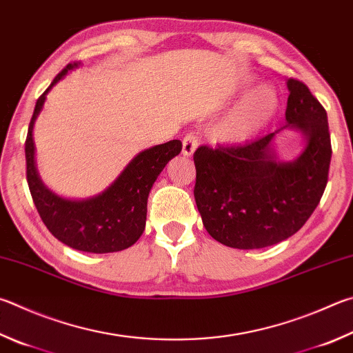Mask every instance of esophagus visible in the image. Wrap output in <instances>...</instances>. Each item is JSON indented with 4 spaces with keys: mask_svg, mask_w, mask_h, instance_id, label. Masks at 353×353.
Masks as SVG:
<instances>
[{
    "mask_svg": "<svg viewBox=\"0 0 353 353\" xmlns=\"http://www.w3.org/2000/svg\"><path fill=\"white\" fill-rule=\"evenodd\" d=\"M196 148H197V139L194 136V132H190L182 140V154L185 157H191L194 154Z\"/></svg>",
    "mask_w": 353,
    "mask_h": 353,
    "instance_id": "34e87169",
    "label": "esophagus"
}]
</instances>
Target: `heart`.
Instances as JSON below:
<instances>
[{
  "label": "heart",
  "mask_w": 353,
  "mask_h": 353,
  "mask_svg": "<svg viewBox=\"0 0 353 353\" xmlns=\"http://www.w3.org/2000/svg\"><path fill=\"white\" fill-rule=\"evenodd\" d=\"M278 105L279 99L273 88L267 85L254 88L211 128L210 137L221 146L245 145L268 125L278 111Z\"/></svg>",
  "instance_id": "obj_1"
}]
</instances>
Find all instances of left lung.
Masks as SVG:
<instances>
[{
  "label": "left lung",
  "mask_w": 353,
  "mask_h": 353,
  "mask_svg": "<svg viewBox=\"0 0 353 353\" xmlns=\"http://www.w3.org/2000/svg\"><path fill=\"white\" fill-rule=\"evenodd\" d=\"M285 125L256 142L194 152V199L203 227L223 245L253 250L285 241L304 225L327 185L332 157L327 112L304 83L287 80ZM298 130L305 145L281 161L276 136Z\"/></svg>",
  "instance_id": "1"
}]
</instances>
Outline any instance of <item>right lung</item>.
<instances>
[{
	"instance_id": "1",
	"label": "right lung",
	"mask_w": 353,
	"mask_h": 353,
	"mask_svg": "<svg viewBox=\"0 0 353 353\" xmlns=\"http://www.w3.org/2000/svg\"><path fill=\"white\" fill-rule=\"evenodd\" d=\"M79 66L80 63L68 65L37 100L24 148L29 190L44 225L65 245L97 254L121 252L142 236L150 191L166 163L182 151V142L170 140L140 151L110 187L92 197L68 199L54 193L38 174L34 126L50 89Z\"/></svg>"
}]
</instances>
